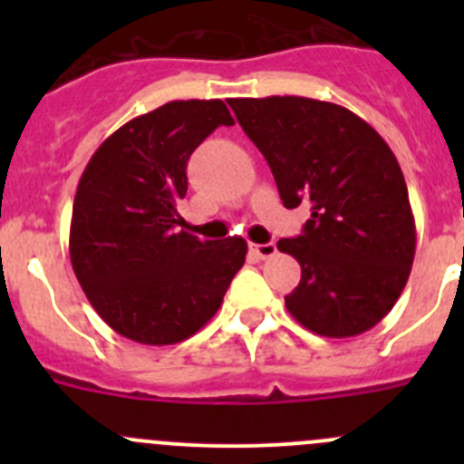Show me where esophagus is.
Returning a JSON list of instances; mask_svg holds the SVG:
<instances>
[{
  "label": "esophagus",
  "mask_w": 464,
  "mask_h": 464,
  "mask_svg": "<svg viewBox=\"0 0 464 464\" xmlns=\"http://www.w3.org/2000/svg\"><path fill=\"white\" fill-rule=\"evenodd\" d=\"M249 249H251V254L260 260H266V258H271V256H276L274 242H266V245H249Z\"/></svg>",
  "instance_id": "34e87169"
}]
</instances>
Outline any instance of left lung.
Segmentation results:
<instances>
[{
  "mask_svg": "<svg viewBox=\"0 0 464 464\" xmlns=\"http://www.w3.org/2000/svg\"><path fill=\"white\" fill-rule=\"evenodd\" d=\"M237 123L274 172L283 204L312 206L278 240L301 265L289 314L321 336L362 334L400 298L415 256L409 190L388 143L345 107L303 96L233 98Z\"/></svg>",
  "mask_w": 464,
  "mask_h": 464,
  "instance_id": "1",
  "label": "left lung"
}]
</instances>
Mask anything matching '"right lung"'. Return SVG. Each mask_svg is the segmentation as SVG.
<instances>
[{"mask_svg": "<svg viewBox=\"0 0 464 464\" xmlns=\"http://www.w3.org/2000/svg\"><path fill=\"white\" fill-rule=\"evenodd\" d=\"M219 125H233L222 101L166 102L107 137L78 181L73 274L98 316L125 339L170 345L193 336L245 265L242 237L179 231L186 163Z\"/></svg>", "mask_w": 464, "mask_h": 464, "instance_id": "1", "label": "right lung"}]
</instances>
